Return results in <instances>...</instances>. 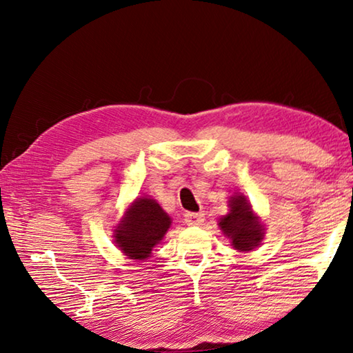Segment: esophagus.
Listing matches in <instances>:
<instances>
[{
	"mask_svg": "<svg viewBox=\"0 0 353 353\" xmlns=\"http://www.w3.org/2000/svg\"><path fill=\"white\" fill-rule=\"evenodd\" d=\"M184 221L188 225H200L205 221L203 213H186L184 214Z\"/></svg>",
	"mask_w": 353,
	"mask_h": 353,
	"instance_id": "1",
	"label": "esophagus"
}]
</instances>
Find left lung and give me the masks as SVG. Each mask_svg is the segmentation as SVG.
<instances>
[{
	"instance_id": "left-lung-1",
	"label": "left lung",
	"mask_w": 353,
	"mask_h": 353,
	"mask_svg": "<svg viewBox=\"0 0 353 353\" xmlns=\"http://www.w3.org/2000/svg\"><path fill=\"white\" fill-rule=\"evenodd\" d=\"M229 214L219 219V227L227 238H230L232 246L240 252L252 251L263 240V225L259 216L254 213L245 195H232L229 200Z\"/></svg>"
}]
</instances>
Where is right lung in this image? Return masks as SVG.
Returning a JSON list of instances; mask_svg holds the SVG:
<instances>
[{
	"label": "right lung",
	"mask_w": 353,
	"mask_h": 353,
	"mask_svg": "<svg viewBox=\"0 0 353 353\" xmlns=\"http://www.w3.org/2000/svg\"><path fill=\"white\" fill-rule=\"evenodd\" d=\"M170 224V216L154 199L139 197L126 210L113 238L124 256L145 260L151 256L153 248L159 245Z\"/></svg>",
	"instance_id": "right-lung-1"
}]
</instances>
